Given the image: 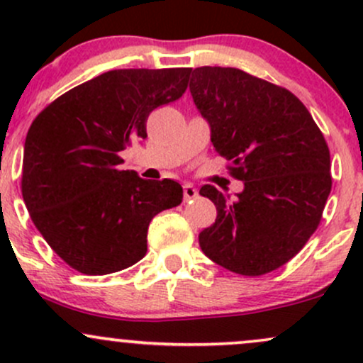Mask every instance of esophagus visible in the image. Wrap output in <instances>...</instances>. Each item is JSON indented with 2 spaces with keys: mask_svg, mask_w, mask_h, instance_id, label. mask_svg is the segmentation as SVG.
Returning <instances> with one entry per match:
<instances>
[{
  "mask_svg": "<svg viewBox=\"0 0 363 363\" xmlns=\"http://www.w3.org/2000/svg\"><path fill=\"white\" fill-rule=\"evenodd\" d=\"M182 191H184V201H189V199H194L198 196V189L193 184H184Z\"/></svg>",
  "mask_w": 363,
  "mask_h": 363,
  "instance_id": "obj_1",
  "label": "esophagus"
}]
</instances>
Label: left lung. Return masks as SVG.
I'll use <instances>...</instances> for the list:
<instances>
[{"label":"left lung","instance_id":"obj_1","mask_svg":"<svg viewBox=\"0 0 363 363\" xmlns=\"http://www.w3.org/2000/svg\"><path fill=\"white\" fill-rule=\"evenodd\" d=\"M189 91L215 150L244 182L234 199L215 186L199 189L216 206L199 247L234 273L273 272L301 251L320 222L331 193L326 140L291 91L242 69L196 68Z\"/></svg>","mask_w":363,"mask_h":363}]
</instances>
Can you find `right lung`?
Listing matches in <instances>:
<instances>
[{"label":"right lung","instance_id":"right-lung-1","mask_svg":"<svg viewBox=\"0 0 363 363\" xmlns=\"http://www.w3.org/2000/svg\"><path fill=\"white\" fill-rule=\"evenodd\" d=\"M189 68L112 69L37 116L23 147L22 194L37 230L77 272L109 274L147 254L152 218L181 205L179 182L119 170L147 119L187 89Z\"/></svg>","mask_w":363,"mask_h":363}]
</instances>
